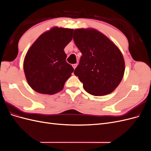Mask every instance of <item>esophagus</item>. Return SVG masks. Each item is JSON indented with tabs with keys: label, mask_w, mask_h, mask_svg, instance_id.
Returning <instances> with one entry per match:
<instances>
[{
	"label": "esophagus",
	"mask_w": 151,
	"mask_h": 151,
	"mask_svg": "<svg viewBox=\"0 0 151 151\" xmlns=\"http://www.w3.org/2000/svg\"><path fill=\"white\" fill-rule=\"evenodd\" d=\"M77 65V63H75V64H72V67H73V68H74V69H75V68H76Z\"/></svg>",
	"instance_id": "34e87169"
}]
</instances>
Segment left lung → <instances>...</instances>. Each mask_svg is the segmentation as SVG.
Masks as SVG:
<instances>
[{
  "label": "left lung",
  "mask_w": 151,
  "mask_h": 151,
  "mask_svg": "<svg viewBox=\"0 0 151 151\" xmlns=\"http://www.w3.org/2000/svg\"><path fill=\"white\" fill-rule=\"evenodd\" d=\"M73 40L83 54L74 74L84 89L96 96L112 93L125 72L123 56L116 45L94 28L76 29Z\"/></svg>",
  "instance_id": "1"
}]
</instances>
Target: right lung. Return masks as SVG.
<instances>
[{"instance_id": "add662e5", "label": "right lung", "mask_w": 151, "mask_h": 151, "mask_svg": "<svg viewBox=\"0 0 151 151\" xmlns=\"http://www.w3.org/2000/svg\"><path fill=\"white\" fill-rule=\"evenodd\" d=\"M73 29L53 27L41 35L24 57L26 81L34 91L43 94L61 91L74 68L66 62L65 47L72 39Z\"/></svg>"}]
</instances>
